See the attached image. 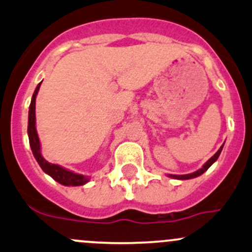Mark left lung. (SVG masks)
Instances as JSON below:
<instances>
[{"mask_svg":"<svg viewBox=\"0 0 252 252\" xmlns=\"http://www.w3.org/2000/svg\"><path fill=\"white\" fill-rule=\"evenodd\" d=\"M222 147H223V145L221 146V147L219 148V151H218L217 153H215L214 156H213V157L211 158V159H209L208 161H207L206 164H204L203 166L200 168V170L195 171V172H192V173H189V175H167V176H168V177H171V178H175V179H181V181H184V179H191V178H196V177L201 176V175H202V173L206 172V171L208 170V168L211 167L212 165L214 164L215 161H217V160H218V158H219V156H220L221 151H222Z\"/></svg>","mask_w":252,"mask_h":252,"instance_id":"obj_1","label":"left lung"}]
</instances>
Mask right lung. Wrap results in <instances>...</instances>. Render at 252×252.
<instances>
[{
    "label": "right lung",
    "mask_w": 252,
    "mask_h": 252,
    "mask_svg": "<svg viewBox=\"0 0 252 252\" xmlns=\"http://www.w3.org/2000/svg\"><path fill=\"white\" fill-rule=\"evenodd\" d=\"M40 85L41 82L38 84L34 93H33L31 105H30L29 110V128H27V132H29L30 146H31L33 156H34L35 160H37V162L39 164L41 170H43L46 175L52 177L55 181L59 182L60 184L65 185V187H79V185H84L87 183V182H90V177L79 175V173L69 171L67 168L60 166V165L51 164V162L46 161L43 158V156H41L40 141L39 137H38L37 129H35V96L38 94Z\"/></svg>",
    "instance_id": "right-lung-1"
}]
</instances>
